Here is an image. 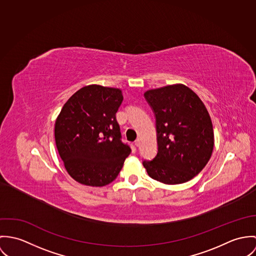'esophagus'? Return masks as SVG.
<instances>
[{
    "label": "esophagus",
    "instance_id": "34e87169",
    "mask_svg": "<svg viewBox=\"0 0 256 256\" xmlns=\"http://www.w3.org/2000/svg\"><path fill=\"white\" fill-rule=\"evenodd\" d=\"M134 144H136V146H138V147H140V140L138 138L136 142H134Z\"/></svg>",
    "mask_w": 256,
    "mask_h": 256
}]
</instances>
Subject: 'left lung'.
Wrapping results in <instances>:
<instances>
[{
	"instance_id": "8db88e82",
	"label": "left lung",
	"mask_w": 256,
	"mask_h": 256,
	"mask_svg": "<svg viewBox=\"0 0 256 256\" xmlns=\"http://www.w3.org/2000/svg\"><path fill=\"white\" fill-rule=\"evenodd\" d=\"M144 97L155 116L157 155L143 160L147 174L166 184H184L208 163L214 132L198 96L182 84L148 90Z\"/></svg>"
}]
</instances>
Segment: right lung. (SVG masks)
<instances>
[{
    "label": "right lung",
    "instance_id": "add662e5",
    "mask_svg": "<svg viewBox=\"0 0 256 256\" xmlns=\"http://www.w3.org/2000/svg\"><path fill=\"white\" fill-rule=\"evenodd\" d=\"M124 100L118 88L86 86L64 105L55 124L58 154L70 176L91 186L112 182L132 148L116 118Z\"/></svg>",
    "mask_w": 256,
    "mask_h": 256
}]
</instances>
